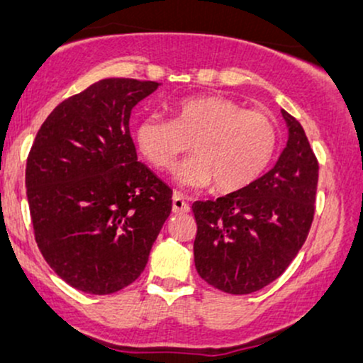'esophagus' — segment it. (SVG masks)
<instances>
[{"mask_svg": "<svg viewBox=\"0 0 363 363\" xmlns=\"http://www.w3.org/2000/svg\"><path fill=\"white\" fill-rule=\"evenodd\" d=\"M172 208L174 213H185L190 210V205L186 203L185 196H183L182 194H178V191H174L173 199H172Z\"/></svg>", "mask_w": 363, "mask_h": 363, "instance_id": "obj_1", "label": "esophagus"}]
</instances>
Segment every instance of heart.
<instances>
[{
	"mask_svg": "<svg viewBox=\"0 0 363 363\" xmlns=\"http://www.w3.org/2000/svg\"><path fill=\"white\" fill-rule=\"evenodd\" d=\"M173 118H143L134 128V141L156 169H172L189 150L195 156L182 163V185L202 189L213 182L218 191H237L261 177L276 153L279 128L269 113L245 109L222 96H196L178 101Z\"/></svg>",
	"mask_w": 363,
	"mask_h": 363,
	"instance_id": "1",
	"label": "heart"
}]
</instances>
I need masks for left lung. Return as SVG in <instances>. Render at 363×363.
Returning <instances> with one entry per match:
<instances>
[{
  "label": "left lung",
  "instance_id": "obj_1",
  "mask_svg": "<svg viewBox=\"0 0 363 363\" xmlns=\"http://www.w3.org/2000/svg\"><path fill=\"white\" fill-rule=\"evenodd\" d=\"M281 113L289 138L274 168L242 190L191 205L196 272L223 293L249 294L277 279L315 217L318 160L301 124Z\"/></svg>",
  "mask_w": 363,
  "mask_h": 363
}]
</instances>
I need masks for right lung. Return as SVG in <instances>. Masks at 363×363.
I'll return each instance as SVG.
<instances>
[{"mask_svg":"<svg viewBox=\"0 0 363 363\" xmlns=\"http://www.w3.org/2000/svg\"><path fill=\"white\" fill-rule=\"evenodd\" d=\"M158 82L104 79L48 114L26 158L37 245L65 283L111 294L136 281L172 212V190L138 161L129 116Z\"/></svg>","mask_w":363,"mask_h":363,"instance_id":"add662e5","label":"right lung"}]
</instances>
